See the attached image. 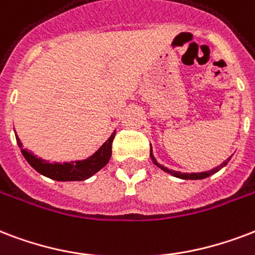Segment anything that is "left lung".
<instances>
[{"label":"left lung","instance_id":"8db88e82","mask_svg":"<svg viewBox=\"0 0 255 255\" xmlns=\"http://www.w3.org/2000/svg\"><path fill=\"white\" fill-rule=\"evenodd\" d=\"M149 156H151V159H152V162L156 164V166L159 167V168H162L164 172H168V174L174 175V176H176V178H180V179H190V180H197V179H205V178H207V176H210V175L215 174V172H218L222 167H225L229 163V160H230L231 158H229L227 160H225V162L221 164V166L215 167V168H213V170L210 171H205V172H192V174H182V172H178V171H171L168 170L167 167L162 166V164H159L158 162H156V159L153 158L152 155V149H151V153H149Z\"/></svg>","mask_w":255,"mask_h":255}]
</instances>
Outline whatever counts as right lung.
<instances>
[{
	"mask_svg": "<svg viewBox=\"0 0 255 255\" xmlns=\"http://www.w3.org/2000/svg\"><path fill=\"white\" fill-rule=\"evenodd\" d=\"M116 135V131L110 136V139L104 144L93 153L92 156L84 160H76V162L69 163H49L45 159L37 158L36 155L29 152L28 149L24 148V145L15 135L17 144L21 148V152L26 159V162L30 166L40 172L44 176H48L53 180H61V182H68V180H85L91 178L97 171H100L107 163L110 162L111 155H112V141Z\"/></svg>",
	"mask_w": 255,
	"mask_h": 255,
	"instance_id": "1",
	"label": "right lung"
}]
</instances>
